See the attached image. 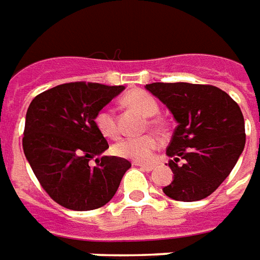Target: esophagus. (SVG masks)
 <instances>
[{
  "label": "esophagus",
  "instance_id": "1",
  "mask_svg": "<svg viewBox=\"0 0 260 260\" xmlns=\"http://www.w3.org/2000/svg\"><path fill=\"white\" fill-rule=\"evenodd\" d=\"M134 166H138L140 169L145 170V171H152L155 169V165H144V163H134Z\"/></svg>",
  "mask_w": 260,
  "mask_h": 260
}]
</instances>
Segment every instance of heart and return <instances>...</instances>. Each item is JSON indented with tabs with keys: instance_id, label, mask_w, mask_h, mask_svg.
Segmentation results:
<instances>
[{
	"instance_id": "heart-1",
	"label": "heart",
	"mask_w": 260,
	"mask_h": 260,
	"mask_svg": "<svg viewBox=\"0 0 260 260\" xmlns=\"http://www.w3.org/2000/svg\"><path fill=\"white\" fill-rule=\"evenodd\" d=\"M123 104L128 108L137 111L145 118H151L159 112V104L148 91L144 90H132L123 97ZM95 127L99 132L107 138H116L119 134L118 123L115 119L114 112L109 108L100 109L94 116ZM149 124L155 128L165 127V122L160 118H155L149 120ZM159 145V140L152 136L146 134L141 137L134 138H123L112 146V152L119 157L130 159L134 161H148L152 159L153 152Z\"/></svg>"
}]
</instances>
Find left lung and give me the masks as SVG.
Masks as SVG:
<instances>
[{
	"mask_svg": "<svg viewBox=\"0 0 260 260\" xmlns=\"http://www.w3.org/2000/svg\"><path fill=\"white\" fill-rule=\"evenodd\" d=\"M145 87L178 123L166 151L174 179L163 192L178 202L206 199L228 178L244 151L241 109L216 86L155 82Z\"/></svg>",
	"mask_w": 260,
	"mask_h": 260,
	"instance_id": "8db88e82",
	"label": "left lung"
}]
</instances>
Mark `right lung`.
Masks as SVG:
<instances>
[{"label": "right lung", "mask_w": 260, "mask_h": 260, "mask_svg": "<svg viewBox=\"0 0 260 260\" xmlns=\"http://www.w3.org/2000/svg\"><path fill=\"white\" fill-rule=\"evenodd\" d=\"M124 86L71 82L44 91L27 109L23 151L45 192L60 206L89 211L115 196L132 163L102 156L108 142L95 114ZM95 158L96 166L90 160Z\"/></svg>", "instance_id": "add662e5"}]
</instances>
